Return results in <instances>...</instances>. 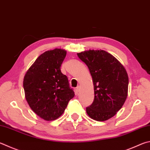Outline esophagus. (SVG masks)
Here are the masks:
<instances>
[{
  "label": "esophagus",
  "mask_w": 150,
  "mask_h": 150,
  "mask_svg": "<svg viewBox=\"0 0 150 150\" xmlns=\"http://www.w3.org/2000/svg\"><path fill=\"white\" fill-rule=\"evenodd\" d=\"M76 91H77V92H79L80 91V86H78L77 88H76Z\"/></svg>",
  "instance_id": "esophagus-1"
}]
</instances>
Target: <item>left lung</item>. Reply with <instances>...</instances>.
<instances>
[{"label":"left lung","mask_w":150,"mask_h":150,"mask_svg":"<svg viewBox=\"0 0 150 150\" xmlns=\"http://www.w3.org/2000/svg\"><path fill=\"white\" fill-rule=\"evenodd\" d=\"M77 56L88 67L94 84V99L86 108V113L94 120H108L127 99L129 77L126 69L115 57L102 50L84 51Z\"/></svg>","instance_id":"left-lung-1"}]
</instances>
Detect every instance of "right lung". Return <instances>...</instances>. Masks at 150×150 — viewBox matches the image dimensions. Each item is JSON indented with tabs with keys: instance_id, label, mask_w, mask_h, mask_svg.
<instances>
[{
	"instance_id": "obj_1",
	"label": "right lung",
	"mask_w": 150,
	"mask_h": 150,
	"mask_svg": "<svg viewBox=\"0 0 150 150\" xmlns=\"http://www.w3.org/2000/svg\"><path fill=\"white\" fill-rule=\"evenodd\" d=\"M66 51L55 48L37 58L23 79L25 96L30 108L40 118L53 121L62 115L75 96L61 65Z\"/></svg>"
}]
</instances>
